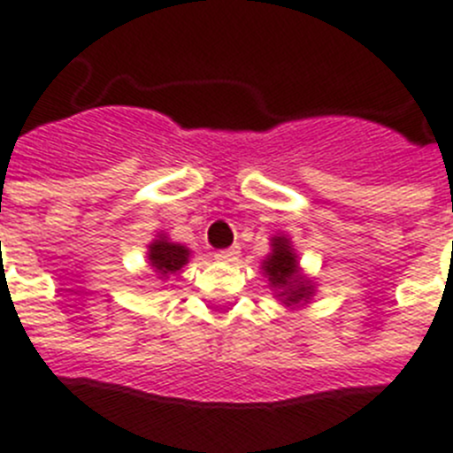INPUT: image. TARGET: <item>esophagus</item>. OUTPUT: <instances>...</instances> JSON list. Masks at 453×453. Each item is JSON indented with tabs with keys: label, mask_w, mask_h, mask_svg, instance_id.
I'll use <instances>...</instances> for the list:
<instances>
[{
	"label": "esophagus",
	"mask_w": 453,
	"mask_h": 453,
	"mask_svg": "<svg viewBox=\"0 0 453 453\" xmlns=\"http://www.w3.org/2000/svg\"><path fill=\"white\" fill-rule=\"evenodd\" d=\"M237 257H239V249H227L216 253V259H219V262H234Z\"/></svg>",
	"instance_id": "1"
}]
</instances>
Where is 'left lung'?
Here are the masks:
<instances>
[{"mask_svg":"<svg viewBox=\"0 0 453 453\" xmlns=\"http://www.w3.org/2000/svg\"><path fill=\"white\" fill-rule=\"evenodd\" d=\"M262 271H265V278L269 280L275 298L287 310H298L308 305L317 294V285L312 282V278L303 273L296 249L287 234L271 237V253L262 259Z\"/></svg>","mask_w":453,"mask_h":453,"instance_id":"8db88e82","label":"left lung"}]
</instances>
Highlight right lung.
Masks as SVG:
<instances>
[{
	"mask_svg": "<svg viewBox=\"0 0 453 453\" xmlns=\"http://www.w3.org/2000/svg\"><path fill=\"white\" fill-rule=\"evenodd\" d=\"M145 255H148V262H150L157 278L166 280L171 275L180 273L184 265H188L191 250H188L184 243L171 242L164 232H159V234L150 242L148 253Z\"/></svg>",
	"mask_w": 453,
	"mask_h": 453,
	"instance_id": "1",
	"label": "right lung"
}]
</instances>
